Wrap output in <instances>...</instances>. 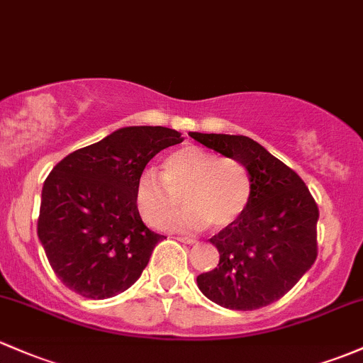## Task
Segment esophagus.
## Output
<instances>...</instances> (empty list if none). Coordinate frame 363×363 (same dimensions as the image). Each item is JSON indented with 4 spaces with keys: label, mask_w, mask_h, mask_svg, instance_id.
<instances>
[{
    "label": "esophagus",
    "mask_w": 363,
    "mask_h": 363,
    "mask_svg": "<svg viewBox=\"0 0 363 363\" xmlns=\"http://www.w3.org/2000/svg\"><path fill=\"white\" fill-rule=\"evenodd\" d=\"M177 240H180V242H185V244H196L197 242L194 237H177Z\"/></svg>",
    "instance_id": "34e87169"
}]
</instances>
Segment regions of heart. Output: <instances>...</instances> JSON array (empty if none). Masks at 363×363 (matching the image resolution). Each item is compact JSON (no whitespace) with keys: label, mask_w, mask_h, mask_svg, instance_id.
I'll return each instance as SVG.
<instances>
[{"label":"heart","mask_w":363,"mask_h":363,"mask_svg":"<svg viewBox=\"0 0 363 363\" xmlns=\"http://www.w3.org/2000/svg\"><path fill=\"white\" fill-rule=\"evenodd\" d=\"M251 196L247 173L233 159L201 147H183L166 157L162 177L152 167L140 173L135 202L140 216L154 228L166 227L180 209L183 197L189 209L171 228L221 230L235 223Z\"/></svg>","instance_id":"b5f03b06"}]
</instances>
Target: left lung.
<instances>
[{
  "instance_id": "8db88e82",
  "label": "left lung",
  "mask_w": 363,
  "mask_h": 363,
  "mask_svg": "<svg viewBox=\"0 0 363 363\" xmlns=\"http://www.w3.org/2000/svg\"><path fill=\"white\" fill-rule=\"evenodd\" d=\"M189 135L242 164L251 183L245 211L209 239L220 252V263L197 277L199 289L230 310L270 305L317 259V202L296 171L249 136Z\"/></svg>"
}]
</instances>
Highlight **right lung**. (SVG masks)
<instances>
[{
	"label": "right lung",
	"mask_w": 363,
	"mask_h": 363,
	"mask_svg": "<svg viewBox=\"0 0 363 363\" xmlns=\"http://www.w3.org/2000/svg\"><path fill=\"white\" fill-rule=\"evenodd\" d=\"M182 142L169 128L128 126L53 167L43 185L38 237L64 286L105 299L138 280L166 237L140 218L136 182L155 154Z\"/></svg>",
	"instance_id": "add662e5"
}]
</instances>
